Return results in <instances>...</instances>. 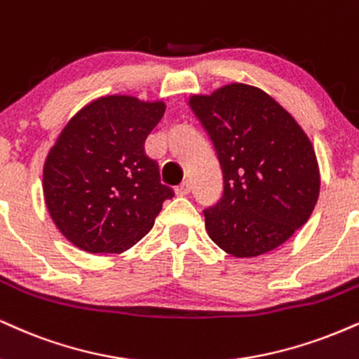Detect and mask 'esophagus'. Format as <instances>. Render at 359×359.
Masks as SVG:
<instances>
[{
	"mask_svg": "<svg viewBox=\"0 0 359 359\" xmlns=\"http://www.w3.org/2000/svg\"><path fill=\"white\" fill-rule=\"evenodd\" d=\"M175 194H177V196H180V197L189 196V194H191V182H189V180H185L184 184H180L179 187L175 189Z\"/></svg>",
	"mask_w": 359,
	"mask_h": 359,
	"instance_id": "34e87169",
	"label": "esophagus"
}]
</instances>
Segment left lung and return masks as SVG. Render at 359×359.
<instances>
[{
    "instance_id": "obj_1",
    "label": "left lung",
    "mask_w": 359,
    "mask_h": 359,
    "mask_svg": "<svg viewBox=\"0 0 359 359\" xmlns=\"http://www.w3.org/2000/svg\"><path fill=\"white\" fill-rule=\"evenodd\" d=\"M189 103L222 168L221 201L204 210L209 237L234 257L279 248L318 202L321 180L308 135L256 86L231 83Z\"/></svg>"
}]
</instances>
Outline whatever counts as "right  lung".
Returning a JSON list of instances; mask_svg holds the SVG:
<instances>
[{
    "label": "right lung",
    "instance_id": "right-lung-1",
    "mask_svg": "<svg viewBox=\"0 0 359 359\" xmlns=\"http://www.w3.org/2000/svg\"><path fill=\"white\" fill-rule=\"evenodd\" d=\"M163 111L162 102L110 95L83 107L60 133L43 168V192L56 227L76 248L130 249L174 197L144 147Z\"/></svg>",
    "mask_w": 359,
    "mask_h": 359
}]
</instances>
